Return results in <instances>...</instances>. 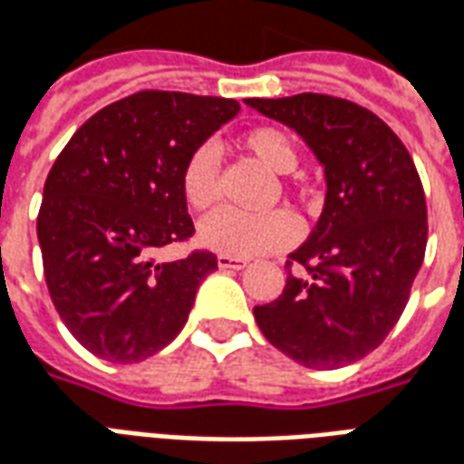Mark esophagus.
<instances>
[{
	"mask_svg": "<svg viewBox=\"0 0 464 464\" xmlns=\"http://www.w3.org/2000/svg\"><path fill=\"white\" fill-rule=\"evenodd\" d=\"M218 268H236V271H241V268H246V258H236V256H226V253H221L218 258Z\"/></svg>",
	"mask_w": 464,
	"mask_h": 464,
	"instance_id": "34e87169",
	"label": "esophagus"
}]
</instances>
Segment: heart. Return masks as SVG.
I'll use <instances>...</instances> for the list:
<instances>
[{
    "label": "heart",
    "mask_w": 464,
    "mask_h": 464,
    "mask_svg": "<svg viewBox=\"0 0 464 464\" xmlns=\"http://www.w3.org/2000/svg\"><path fill=\"white\" fill-rule=\"evenodd\" d=\"M241 146L273 173H288L298 163L295 143L278 126H256L241 136ZM181 193L193 211L211 208L218 198V159L211 146L188 153L181 169ZM198 238L211 251L248 258L288 248L298 238V223L288 211L233 213L216 211L198 226Z\"/></svg>",
    "instance_id": "1"
}]
</instances>
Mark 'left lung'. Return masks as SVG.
<instances>
[{"instance_id": "8db88e82", "label": "left lung", "mask_w": 464, "mask_h": 464, "mask_svg": "<svg viewBox=\"0 0 464 464\" xmlns=\"http://www.w3.org/2000/svg\"><path fill=\"white\" fill-rule=\"evenodd\" d=\"M246 104L301 133L328 183L321 221L288 256L281 295L253 308L256 323L305 368L355 362L395 328L425 258L418 169L388 123L348 99L295 94Z\"/></svg>"}]
</instances>
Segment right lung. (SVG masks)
<instances>
[{"label":"right lung","instance_id":"right-lung-1","mask_svg":"<svg viewBox=\"0 0 464 464\" xmlns=\"http://www.w3.org/2000/svg\"><path fill=\"white\" fill-rule=\"evenodd\" d=\"M236 99L136 92L96 111L56 156L36 218L44 278L69 333L96 358L139 362L181 333L211 251L161 263L193 236L188 153L238 114Z\"/></svg>","mask_w":464,"mask_h":464}]
</instances>
